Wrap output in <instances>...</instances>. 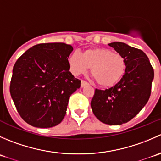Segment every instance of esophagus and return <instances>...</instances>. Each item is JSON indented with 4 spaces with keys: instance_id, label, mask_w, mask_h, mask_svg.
<instances>
[{
    "instance_id": "esophagus-1",
    "label": "esophagus",
    "mask_w": 161,
    "mask_h": 161,
    "mask_svg": "<svg viewBox=\"0 0 161 161\" xmlns=\"http://www.w3.org/2000/svg\"><path fill=\"white\" fill-rule=\"evenodd\" d=\"M89 85V83L87 82H86V81H82V82H81V87H82V88H83V87H85L86 86H88Z\"/></svg>"
}]
</instances>
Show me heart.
I'll list each match as a JSON object with an SVG mask.
<instances>
[{
  "label": "heart",
  "instance_id": "heart-1",
  "mask_svg": "<svg viewBox=\"0 0 161 161\" xmlns=\"http://www.w3.org/2000/svg\"><path fill=\"white\" fill-rule=\"evenodd\" d=\"M69 64L75 75L84 74L91 68V75L103 87L116 85L124 76L126 61L124 57L105 48L86 50L82 56L74 52L69 56Z\"/></svg>",
  "mask_w": 161,
  "mask_h": 161
}]
</instances>
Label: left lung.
<instances>
[{
	"label": "left lung",
	"instance_id": "1",
	"mask_svg": "<svg viewBox=\"0 0 161 161\" xmlns=\"http://www.w3.org/2000/svg\"><path fill=\"white\" fill-rule=\"evenodd\" d=\"M126 61L122 79L108 90H96L91 108L98 120L120 125L132 119L148 102L154 71L142 50L121 42L109 43Z\"/></svg>",
	"mask_w": 161,
	"mask_h": 161
}]
</instances>
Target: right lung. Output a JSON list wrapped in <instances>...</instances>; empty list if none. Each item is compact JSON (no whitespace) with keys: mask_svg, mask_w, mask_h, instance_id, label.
Returning a JSON list of instances; mask_svg holds the SVG:
<instances>
[{"mask_svg":"<svg viewBox=\"0 0 161 161\" xmlns=\"http://www.w3.org/2000/svg\"><path fill=\"white\" fill-rule=\"evenodd\" d=\"M73 50L64 43H40L27 50L14 64L10 92L22 119L36 128L62 121L70 96L81 81L69 71Z\"/></svg>","mask_w":161,"mask_h":161,"instance_id":"add662e5","label":"right lung"}]
</instances>
